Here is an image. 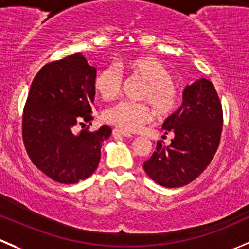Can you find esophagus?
<instances>
[{
  "label": "esophagus",
  "mask_w": 249,
  "mask_h": 249,
  "mask_svg": "<svg viewBox=\"0 0 249 249\" xmlns=\"http://www.w3.org/2000/svg\"><path fill=\"white\" fill-rule=\"evenodd\" d=\"M113 135L114 136H122V137H131V135L127 134V132L122 131L120 129H113Z\"/></svg>",
  "instance_id": "esophagus-1"
}]
</instances>
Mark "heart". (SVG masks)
<instances>
[{
	"mask_svg": "<svg viewBox=\"0 0 249 249\" xmlns=\"http://www.w3.org/2000/svg\"><path fill=\"white\" fill-rule=\"evenodd\" d=\"M122 71L146 81L141 100L152 105L158 115H168L175 109L178 91L171 81L169 69L158 59L149 55L129 58L118 63ZM123 89V75L117 67H107L97 74L95 90L103 100L118 97ZM152 119V112L146 103L122 101L110 106L103 113V120L125 132L139 130Z\"/></svg>",
	"mask_w": 249,
	"mask_h": 249,
	"instance_id": "1",
	"label": "heart"
}]
</instances>
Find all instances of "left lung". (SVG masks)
I'll return each instance as SVG.
<instances>
[{
  "instance_id": "obj_1",
  "label": "left lung",
  "mask_w": 249,
  "mask_h": 249,
  "mask_svg": "<svg viewBox=\"0 0 249 249\" xmlns=\"http://www.w3.org/2000/svg\"><path fill=\"white\" fill-rule=\"evenodd\" d=\"M173 132L169 146L160 141L143 163L147 175L164 187H181L198 178L213 159L223 131V108L208 79L186 86L182 103L163 124Z\"/></svg>"
}]
</instances>
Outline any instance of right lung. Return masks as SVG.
I'll use <instances>...</instances> for the list:
<instances>
[{"label": "right lung", "instance_id": "right-lung-1", "mask_svg": "<svg viewBox=\"0 0 249 249\" xmlns=\"http://www.w3.org/2000/svg\"><path fill=\"white\" fill-rule=\"evenodd\" d=\"M96 68L81 53L51 62L31 83L23 112V141L29 158L60 183H76L92 175L101 146L112 134L103 125L75 134V125L93 119Z\"/></svg>", "mask_w": 249, "mask_h": 249}]
</instances>
